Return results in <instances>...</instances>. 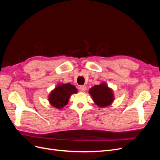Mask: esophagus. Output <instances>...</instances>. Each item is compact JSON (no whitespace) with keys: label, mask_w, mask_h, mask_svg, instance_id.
I'll return each mask as SVG.
<instances>
[{"label":"esophagus","mask_w":160,"mask_h":160,"mask_svg":"<svg viewBox=\"0 0 160 160\" xmlns=\"http://www.w3.org/2000/svg\"><path fill=\"white\" fill-rule=\"evenodd\" d=\"M86 89H87V87L85 85H81V86H80V90L81 91L84 92L86 90Z\"/></svg>","instance_id":"obj_1"}]
</instances>
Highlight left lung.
<instances>
[{"label": "left lung", "mask_w": 160, "mask_h": 160, "mask_svg": "<svg viewBox=\"0 0 160 160\" xmlns=\"http://www.w3.org/2000/svg\"><path fill=\"white\" fill-rule=\"evenodd\" d=\"M89 93L95 103L101 108L110 105L114 100L112 89L104 83L92 87L89 89Z\"/></svg>", "instance_id": "left-lung-1"}]
</instances>
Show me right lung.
I'll return each instance as SVG.
<instances>
[{
    "mask_svg": "<svg viewBox=\"0 0 160 160\" xmlns=\"http://www.w3.org/2000/svg\"><path fill=\"white\" fill-rule=\"evenodd\" d=\"M76 93L77 88L71 84H59L49 94V101L53 107L61 109L68 103L70 96Z\"/></svg>",
    "mask_w": 160,
    "mask_h": 160,
    "instance_id": "add662e5",
    "label": "right lung"
}]
</instances>
